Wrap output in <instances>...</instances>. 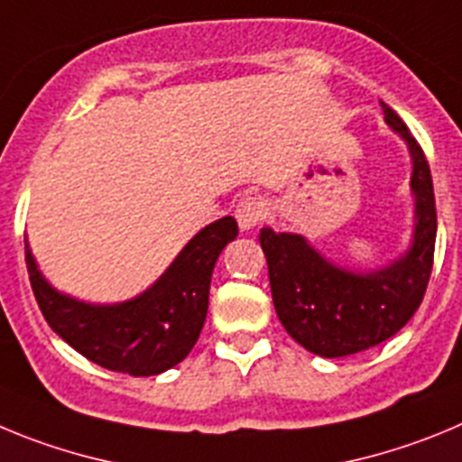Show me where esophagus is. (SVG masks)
<instances>
[{
	"mask_svg": "<svg viewBox=\"0 0 462 462\" xmlns=\"http://www.w3.org/2000/svg\"><path fill=\"white\" fill-rule=\"evenodd\" d=\"M264 216H267V205H264V200H260V198H246V200H241L235 209V218L244 232L260 226V223L264 221Z\"/></svg>",
	"mask_w": 462,
	"mask_h": 462,
	"instance_id": "1",
	"label": "esophagus"
}]
</instances>
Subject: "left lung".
<instances>
[{
    "label": "left lung",
    "mask_w": 462,
    "mask_h": 462,
    "mask_svg": "<svg viewBox=\"0 0 462 462\" xmlns=\"http://www.w3.org/2000/svg\"><path fill=\"white\" fill-rule=\"evenodd\" d=\"M380 106L384 122L401 133L412 156L417 223L405 255L377 272H347L301 235L260 230L278 319L299 345L327 359L356 355L398 334L417 313L433 272L438 214L430 168L405 122L386 103Z\"/></svg>",
    "instance_id": "1"
}]
</instances>
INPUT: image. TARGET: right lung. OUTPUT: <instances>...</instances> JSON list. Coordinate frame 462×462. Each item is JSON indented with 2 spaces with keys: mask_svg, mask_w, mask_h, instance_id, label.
Returning <instances> with one entry per match:
<instances>
[{
  "mask_svg": "<svg viewBox=\"0 0 462 462\" xmlns=\"http://www.w3.org/2000/svg\"><path fill=\"white\" fill-rule=\"evenodd\" d=\"M239 235L232 216L202 227L163 276L138 297L98 306L57 292L36 267L24 241V260L45 322L73 350L107 371L149 377L186 359L209 309L214 264Z\"/></svg>",
  "mask_w": 462,
  "mask_h": 462,
  "instance_id": "add662e5",
  "label": "right lung"
}]
</instances>
